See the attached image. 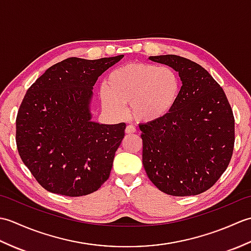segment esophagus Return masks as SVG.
I'll list each match as a JSON object with an SVG mask.
<instances>
[{
	"mask_svg": "<svg viewBox=\"0 0 251 251\" xmlns=\"http://www.w3.org/2000/svg\"><path fill=\"white\" fill-rule=\"evenodd\" d=\"M136 131H137L136 127H135V126H132V125H128V126L126 127V129H125V132H126V134H128V135H130V134H135Z\"/></svg>",
	"mask_w": 251,
	"mask_h": 251,
	"instance_id": "esophagus-1",
	"label": "esophagus"
}]
</instances>
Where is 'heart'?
I'll return each mask as SVG.
<instances>
[{
	"mask_svg": "<svg viewBox=\"0 0 251 251\" xmlns=\"http://www.w3.org/2000/svg\"><path fill=\"white\" fill-rule=\"evenodd\" d=\"M181 82L173 69L149 63L130 62L112 71L100 90L103 108L124 115L125 104L140 123H152L167 116L177 104Z\"/></svg>",
	"mask_w": 251,
	"mask_h": 251,
	"instance_id": "1",
	"label": "heart"
}]
</instances>
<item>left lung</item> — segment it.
I'll use <instances>...</instances> for the list:
<instances>
[{
    "label": "left lung",
    "instance_id": "1",
    "mask_svg": "<svg viewBox=\"0 0 251 251\" xmlns=\"http://www.w3.org/2000/svg\"><path fill=\"white\" fill-rule=\"evenodd\" d=\"M149 59L172 67L182 86L167 116L139 126L143 167L164 193L201 194L230 164L235 141L232 108L222 87L199 63L176 55Z\"/></svg>",
    "mask_w": 251,
    "mask_h": 251
}]
</instances>
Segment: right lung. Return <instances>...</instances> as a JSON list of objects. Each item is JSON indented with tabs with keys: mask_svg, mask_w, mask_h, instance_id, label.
Returning a JSON list of instances; mask_svg holds the SVG:
<instances>
[{
	"mask_svg": "<svg viewBox=\"0 0 251 251\" xmlns=\"http://www.w3.org/2000/svg\"><path fill=\"white\" fill-rule=\"evenodd\" d=\"M123 57L68 58L47 69L25 95L16 119V143L24 164L45 190L83 196L108 180L126 124L92 121L90 101L98 77Z\"/></svg>",
	"mask_w": 251,
	"mask_h": 251,
	"instance_id": "add662e5",
	"label": "right lung"
}]
</instances>
